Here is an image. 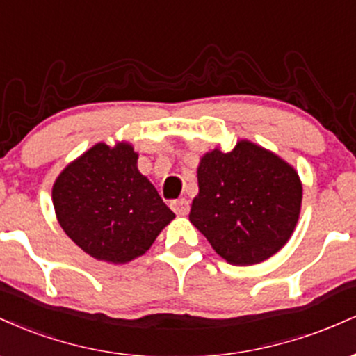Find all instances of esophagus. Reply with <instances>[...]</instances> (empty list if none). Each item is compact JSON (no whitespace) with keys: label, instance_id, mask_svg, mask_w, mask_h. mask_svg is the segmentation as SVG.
<instances>
[{"label":"esophagus","instance_id":"1","mask_svg":"<svg viewBox=\"0 0 356 356\" xmlns=\"http://www.w3.org/2000/svg\"><path fill=\"white\" fill-rule=\"evenodd\" d=\"M170 207L177 216H186L189 212V201L187 199H175V201L170 202Z\"/></svg>","mask_w":356,"mask_h":356}]
</instances>
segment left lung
<instances>
[{"label":"left lung","mask_w":356,"mask_h":356,"mask_svg":"<svg viewBox=\"0 0 356 356\" xmlns=\"http://www.w3.org/2000/svg\"><path fill=\"white\" fill-rule=\"evenodd\" d=\"M197 181L189 220L227 263H261L295 229L303 194L300 177L263 147L241 140L227 154L212 150L201 159Z\"/></svg>","instance_id":"8db88e82"}]
</instances>
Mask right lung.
Here are the masks:
<instances>
[{"label": "right lung", "instance_id": "obj_1", "mask_svg": "<svg viewBox=\"0 0 356 356\" xmlns=\"http://www.w3.org/2000/svg\"><path fill=\"white\" fill-rule=\"evenodd\" d=\"M53 206L68 238L108 263L144 254L175 218L129 144H97L72 162L53 186Z\"/></svg>", "mask_w": 356, "mask_h": 356}]
</instances>
